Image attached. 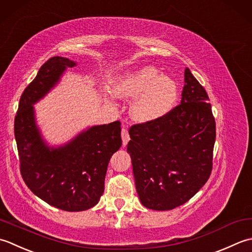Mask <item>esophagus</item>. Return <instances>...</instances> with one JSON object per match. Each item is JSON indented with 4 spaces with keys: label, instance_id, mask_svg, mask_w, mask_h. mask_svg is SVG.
I'll return each mask as SVG.
<instances>
[{
    "label": "esophagus",
    "instance_id": "obj_1",
    "mask_svg": "<svg viewBox=\"0 0 252 252\" xmlns=\"http://www.w3.org/2000/svg\"><path fill=\"white\" fill-rule=\"evenodd\" d=\"M129 133H128V130L126 129V128H123L122 129V140H123V145L126 146L128 141H129Z\"/></svg>",
    "mask_w": 252,
    "mask_h": 252
}]
</instances>
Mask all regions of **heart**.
Here are the masks:
<instances>
[{"label": "heart", "mask_w": 252, "mask_h": 252, "mask_svg": "<svg viewBox=\"0 0 252 252\" xmlns=\"http://www.w3.org/2000/svg\"><path fill=\"white\" fill-rule=\"evenodd\" d=\"M112 91L121 99L135 97L130 105V115L139 123L163 119L172 111L178 97L176 81L160 73L155 66L124 71L113 81Z\"/></svg>", "instance_id": "1"}]
</instances>
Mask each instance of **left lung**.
<instances>
[{"label": "left lung", "mask_w": 252, "mask_h": 252, "mask_svg": "<svg viewBox=\"0 0 252 252\" xmlns=\"http://www.w3.org/2000/svg\"><path fill=\"white\" fill-rule=\"evenodd\" d=\"M181 104L157 122L130 127L127 145L142 205L165 211L187 202L212 171L215 121L209 96L185 69Z\"/></svg>", "instance_id": "8db88e82"}]
</instances>
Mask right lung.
Listing matches in <instances>:
<instances>
[{
	"instance_id": "right-lung-1",
	"label": "right lung",
	"mask_w": 252,
	"mask_h": 252,
	"mask_svg": "<svg viewBox=\"0 0 252 252\" xmlns=\"http://www.w3.org/2000/svg\"><path fill=\"white\" fill-rule=\"evenodd\" d=\"M76 65L62 56L45 62L20 96L14 123L24 182L43 201L68 212L85 211L99 202L110 158L122 146L119 121L88 127L61 146L43 139L33 105Z\"/></svg>"
}]
</instances>
